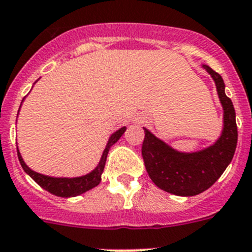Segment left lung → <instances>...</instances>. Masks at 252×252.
<instances>
[{
	"mask_svg": "<svg viewBox=\"0 0 252 252\" xmlns=\"http://www.w3.org/2000/svg\"><path fill=\"white\" fill-rule=\"evenodd\" d=\"M203 68L214 80L223 108L220 138L204 150L180 152L143 128L142 156L148 176L159 189L179 196H194L209 189L231 163L237 146L235 108L224 93L223 78L209 65L203 64Z\"/></svg>",
	"mask_w": 252,
	"mask_h": 252,
	"instance_id": "8db88e82",
	"label": "left lung"
}]
</instances>
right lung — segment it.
<instances>
[{
  "label": "right lung",
  "instance_id": "right-lung-1",
  "mask_svg": "<svg viewBox=\"0 0 252 252\" xmlns=\"http://www.w3.org/2000/svg\"><path fill=\"white\" fill-rule=\"evenodd\" d=\"M126 126H123V128L118 129L117 132H114L110 135V138H109L108 143H106V147H105L104 152H102L101 158H100L99 165L96 166L91 172L84 175V176H78V178H53V176L39 174V172L32 171V168L24 162L23 157H21L20 152H19V148H17V156H19V161H20L21 166H23L24 171L29 175L30 178L38 185H40L43 189H45L50 194H53V195L62 196V198L76 196L80 195V194H84L87 190L93 189V188L99 185L100 181H101V174L104 171L109 150H110V147L114 143H117L119 141L120 137L126 132Z\"/></svg>",
  "mask_w": 252,
  "mask_h": 252
}]
</instances>
